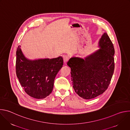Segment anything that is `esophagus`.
Instances as JSON below:
<instances>
[{
	"mask_svg": "<svg viewBox=\"0 0 130 130\" xmlns=\"http://www.w3.org/2000/svg\"><path fill=\"white\" fill-rule=\"evenodd\" d=\"M68 59H69V58H68V57L67 56V55H63V60H64V63L65 64H66V63H67V62L68 61Z\"/></svg>",
	"mask_w": 130,
	"mask_h": 130,
	"instance_id": "obj_1",
	"label": "esophagus"
}]
</instances>
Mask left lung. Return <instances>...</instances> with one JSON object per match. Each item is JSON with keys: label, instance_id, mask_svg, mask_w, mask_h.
Segmentation results:
<instances>
[{"label": "left lung", "instance_id": "obj_1", "mask_svg": "<svg viewBox=\"0 0 130 130\" xmlns=\"http://www.w3.org/2000/svg\"><path fill=\"white\" fill-rule=\"evenodd\" d=\"M98 47L84 59L73 57L67 62L71 68L73 89L84 99H91L102 94L114 73L115 50L106 32L99 39Z\"/></svg>", "mask_w": 130, "mask_h": 130}]
</instances>
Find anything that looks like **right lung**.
<instances>
[{"label": "right lung", "instance_id": "1", "mask_svg": "<svg viewBox=\"0 0 130 130\" xmlns=\"http://www.w3.org/2000/svg\"><path fill=\"white\" fill-rule=\"evenodd\" d=\"M63 65L62 57L31 60L25 57L21 46L17 47L16 75L25 92L34 98L42 99L51 93L55 76Z\"/></svg>", "mask_w": 130, "mask_h": 130}]
</instances>
